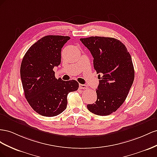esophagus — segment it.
<instances>
[{"instance_id":"34e87169","label":"esophagus","mask_w":157,"mask_h":157,"mask_svg":"<svg viewBox=\"0 0 157 157\" xmlns=\"http://www.w3.org/2000/svg\"><path fill=\"white\" fill-rule=\"evenodd\" d=\"M79 89H83V90H85V89H88V87L86 86V85H85V84H79Z\"/></svg>"}]
</instances>
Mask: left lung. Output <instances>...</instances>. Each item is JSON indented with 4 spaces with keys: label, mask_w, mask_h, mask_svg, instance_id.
<instances>
[{
    "label": "left lung",
    "mask_w": 157,
    "mask_h": 157,
    "mask_svg": "<svg viewBox=\"0 0 157 157\" xmlns=\"http://www.w3.org/2000/svg\"><path fill=\"white\" fill-rule=\"evenodd\" d=\"M80 41L91 52L94 69L99 84L95 103L87 105L91 113L107 116L117 110L128 95L135 72L130 54L119 40L105 37H89Z\"/></svg>",
    "instance_id": "1"
}]
</instances>
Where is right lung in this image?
Returning a JSON list of instances; mask_svg holds the SVG:
<instances>
[{"mask_svg":"<svg viewBox=\"0 0 157 157\" xmlns=\"http://www.w3.org/2000/svg\"><path fill=\"white\" fill-rule=\"evenodd\" d=\"M68 36L47 35L28 49L21 61L20 76L24 95L36 113L52 117L62 113L67 106V95L75 91V80L56 79L54 67L61 62V50Z\"/></svg>","mask_w":157,"mask_h":157,"instance_id":"obj_1","label":"right lung"}]
</instances>
